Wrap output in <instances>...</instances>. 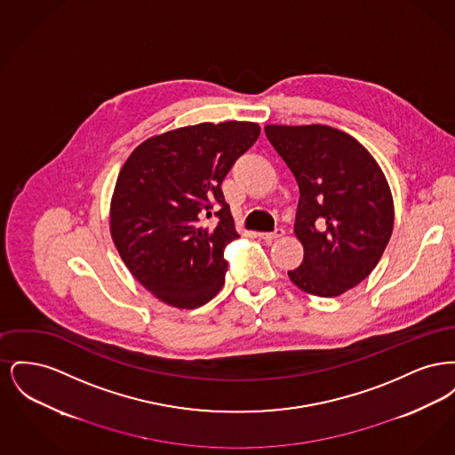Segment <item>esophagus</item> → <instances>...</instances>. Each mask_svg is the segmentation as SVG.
<instances>
[{
  "mask_svg": "<svg viewBox=\"0 0 455 455\" xmlns=\"http://www.w3.org/2000/svg\"><path fill=\"white\" fill-rule=\"evenodd\" d=\"M283 234H284L283 228H276L275 232H262V234H259V238H262L264 242H275V240L283 237Z\"/></svg>",
  "mask_w": 455,
  "mask_h": 455,
  "instance_id": "34e87169",
  "label": "esophagus"
}]
</instances>
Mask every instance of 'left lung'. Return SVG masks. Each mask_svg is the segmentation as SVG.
Listing matches in <instances>:
<instances>
[{
    "instance_id": "left-lung-1",
    "label": "left lung",
    "mask_w": 455,
    "mask_h": 455,
    "mask_svg": "<svg viewBox=\"0 0 455 455\" xmlns=\"http://www.w3.org/2000/svg\"><path fill=\"white\" fill-rule=\"evenodd\" d=\"M266 136L295 175V237L302 264L288 271L305 293L338 297L379 264L394 228L389 182L367 148L324 124H267Z\"/></svg>"
}]
</instances>
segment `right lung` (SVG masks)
Instances as JSON below:
<instances>
[{
  "mask_svg": "<svg viewBox=\"0 0 455 455\" xmlns=\"http://www.w3.org/2000/svg\"><path fill=\"white\" fill-rule=\"evenodd\" d=\"M258 123H201L138 145L110 199L112 242L131 275L177 308L210 302L225 283L228 242L238 237L221 182L259 138ZM218 202L215 229L202 221Z\"/></svg>",
  "mask_w": 455,
  "mask_h": 455,
  "instance_id": "right-lung-1",
  "label": "right lung"
}]
</instances>
